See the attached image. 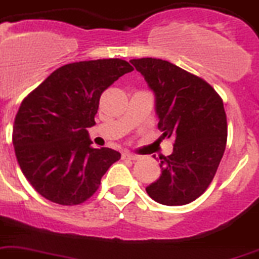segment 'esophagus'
<instances>
[{
  "label": "esophagus",
  "mask_w": 259,
  "mask_h": 259,
  "mask_svg": "<svg viewBox=\"0 0 259 259\" xmlns=\"http://www.w3.org/2000/svg\"><path fill=\"white\" fill-rule=\"evenodd\" d=\"M122 158L123 159H132V161H136V159L140 158V155L133 154V153H129V151H123V153H122Z\"/></svg>",
  "instance_id": "obj_1"
}]
</instances>
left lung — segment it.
<instances>
[{
    "instance_id": "left-lung-1",
    "label": "left lung",
    "mask_w": 259,
    "mask_h": 259,
    "mask_svg": "<svg viewBox=\"0 0 259 259\" xmlns=\"http://www.w3.org/2000/svg\"><path fill=\"white\" fill-rule=\"evenodd\" d=\"M155 97L162 138H174L173 153L159 157L162 174L146 188L155 202L181 206L207 189L228 138L224 102L206 81L157 58L132 60Z\"/></svg>"
}]
</instances>
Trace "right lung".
Returning <instances> with one entry per match:
<instances>
[{
    "label": "right lung",
    "instance_id": "obj_1",
    "mask_svg": "<svg viewBox=\"0 0 259 259\" xmlns=\"http://www.w3.org/2000/svg\"><path fill=\"white\" fill-rule=\"evenodd\" d=\"M132 70L119 58L64 65L22 101L14 119V151L44 198L66 206L85 202L121 158L113 149H94L86 127L96 125L101 94Z\"/></svg>",
    "mask_w": 259,
    "mask_h": 259
}]
</instances>
